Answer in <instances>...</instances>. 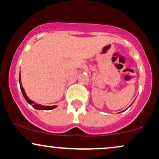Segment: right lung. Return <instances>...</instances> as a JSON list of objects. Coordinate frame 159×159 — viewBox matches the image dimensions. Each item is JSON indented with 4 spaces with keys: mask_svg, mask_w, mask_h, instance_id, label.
Masks as SVG:
<instances>
[{
    "mask_svg": "<svg viewBox=\"0 0 159 159\" xmlns=\"http://www.w3.org/2000/svg\"><path fill=\"white\" fill-rule=\"evenodd\" d=\"M19 84H20V88H21V92H22V94H23L24 97H25V100L27 102V103H29L30 105H31L33 107L37 109V110H46V111L52 110V109L55 108L56 107V105H54V106H44V105H39V104H36L35 102H34L32 100H30V98L27 97L26 93H25V90H24V88L22 87V84H21V77H20V75H19Z\"/></svg>",
    "mask_w": 159,
    "mask_h": 159,
    "instance_id": "right-lung-1",
    "label": "right lung"
}]
</instances>
